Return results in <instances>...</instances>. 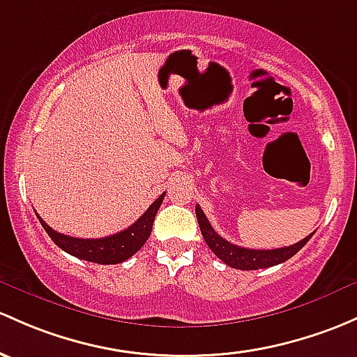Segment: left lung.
<instances>
[{
    "label": "left lung",
    "instance_id": "left-lung-1",
    "mask_svg": "<svg viewBox=\"0 0 357 357\" xmlns=\"http://www.w3.org/2000/svg\"><path fill=\"white\" fill-rule=\"evenodd\" d=\"M197 212L198 226H200L202 236H204L205 243H207L210 250L232 268L239 270H258V268H267L273 267V265L284 264L291 257H294L303 246L306 245L311 239L313 232L310 236H306L303 241L296 243L292 246H284V248H275V250H250V248L236 246L232 243H229L227 239H224L222 236L217 234L213 231V227L210 226L208 219L205 217L204 210L200 208V205L195 207Z\"/></svg>",
    "mask_w": 357,
    "mask_h": 357
}]
</instances>
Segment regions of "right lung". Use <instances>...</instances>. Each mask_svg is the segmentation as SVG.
<instances>
[{
	"instance_id": "obj_1",
	"label": "right lung",
	"mask_w": 357,
	"mask_h": 357,
	"mask_svg": "<svg viewBox=\"0 0 357 357\" xmlns=\"http://www.w3.org/2000/svg\"><path fill=\"white\" fill-rule=\"evenodd\" d=\"M164 195L166 193L160 195V197L145 210L144 215L138 220H135L128 229H125V231L121 232H116V234L106 236V238H71V236L61 234V232L51 229L39 215L37 217H39V222L43 224L44 231L50 234V238L61 248L63 251L80 258V260L93 261V264L100 265H116L128 260L130 257H133V255L145 245L150 232H152L153 219H155L157 210H159L160 204H162Z\"/></svg>"
}]
</instances>
